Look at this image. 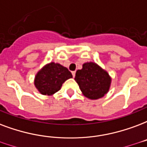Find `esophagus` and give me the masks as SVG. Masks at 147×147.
<instances>
[{
    "instance_id": "obj_1",
    "label": "esophagus",
    "mask_w": 147,
    "mask_h": 147,
    "mask_svg": "<svg viewBox=\"0 0 147 147\" xmlns=\"http://www.w3.org/2000/svg\"><path fill=\"white\" fill-rule=\"evenodd\" d=\"M71 74H72V76H73V77L76 76V71H71Z\"/></svg>"
}]
</instances>
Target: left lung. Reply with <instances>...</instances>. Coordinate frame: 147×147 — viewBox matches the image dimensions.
I'll use <instances>...</instances> for the list:
<instances>
[{"instance_id":"8db88e82","label":"left lung","mask_w":147,"mask_h":147,"mask_svg":"<svg viewBox=\"0 0 147 147\" xmlns=\"http://www.w3.org/2000/svg\"><path fill=\"white\" fill-rule=\"evenodd\" d=\"M75 80L83 95L90 100L103 97L111 82L109 74L94 62L83 64L82 69L76 71Z\"/></svg>"}]
</instances>
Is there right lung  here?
Returning <instances> with one entry per match:
<instances>
[{"mask_svg":"<svg viewBox=\"0 0 147 147\" xmlns=\"http://www.w3.org/2000/svg\"><path fill=\"white\" fill-rule=\"evenodd\" d=\"M70 78H72V75L68 68L57 63L51 62L38 71L34 85L41 94L51 96L57 92Z\"/></svg>","mask_w":147,"mask_h":147,"instance_id":"1","label":"right lung"}]
</instances>
